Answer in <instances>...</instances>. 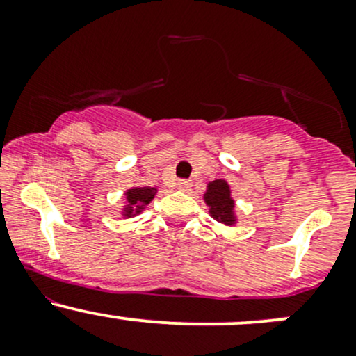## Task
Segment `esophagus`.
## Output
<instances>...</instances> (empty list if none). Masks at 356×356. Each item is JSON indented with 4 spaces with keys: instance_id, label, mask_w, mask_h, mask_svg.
Listing matches in <instances>:
<instances>
[{
    "instance_id": "obj_1",
    "label": "esophagus",
    "mask_w": 356,
    "mask_h": 356,
    "mask_svg": "<svg viewBox=\"0 0 356 356\" xmlns=\"http://www.w3.org/2000/svg\"><path fill=\"white\" fill-rule=\"evenodd\" d=\"M191 181H179L177 182V187H179V191H182V192H187L191 189Z\"/></svg>"
}]
</instances>
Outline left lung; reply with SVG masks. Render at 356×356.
Segmentation results:
<instances>
[{
	"label": "left lung",
	"instance_id": "left-lung-1",
	"mask_svg": "<svg viewBox=\"0 0 356 356\" xmlns=\"http://www.w3.org/2000/svg\"><path fill=\"white\" fill-rule=\"evenodd\" d=\"M204 202L209 207L211 218L224 226H236L238 214H236V201L232 199L231 186L224 179H216L207 184L206 192L202 195Z\"/></svg>",
	"mask_w": 356,
	"mask_h": 356
}]
</instances>
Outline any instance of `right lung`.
<instances>
[{
  "instance_id": "add662e5",
  "label": "right lung",
  "mask_w": 356,
  "mask_h": 356,
  "mask_svg": "<svg viewBox=\"0 0 356 356\" xmlns=\"http://www.w3.org/2000/svg\"><path fill=\"white\" fill-rule=\"evenodd\" d=\"M157 187H147V186H137L132 187V189H127L124 192L125 195V204L122 206V218L130 219L136 218V216L140 214L142 211L149 206L150 201L157 194Z\"/></svg>"
}]
</instances>
